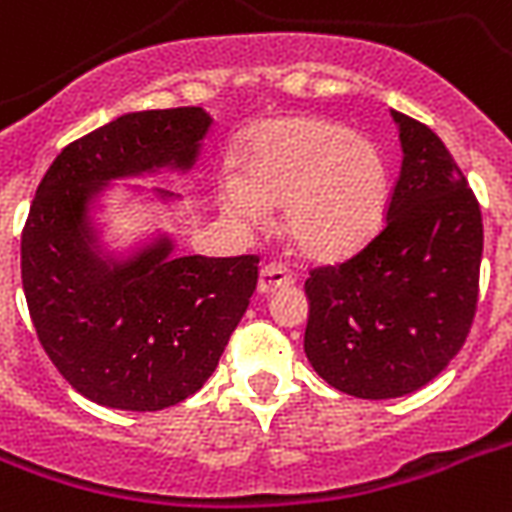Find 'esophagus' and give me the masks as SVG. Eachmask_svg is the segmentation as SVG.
<instances>
[{
  "instance_id": "34e87169",
  "label": "esophagus",
  "mask_w": 512,
  "mask_h": 512,
  "mask_svg": "<svg viewBox=\"0 0 512 512\" xmlns=\"http://www.w3.org/2000/svg\"><path fill=\"white\" fill-rule=\"evenodd\" d=\"M292 284V273L282 265H265L263 271H260V279H257V292L260 295H273L276 290H282V287H290Z\"/></svg>"
}]
</instances>
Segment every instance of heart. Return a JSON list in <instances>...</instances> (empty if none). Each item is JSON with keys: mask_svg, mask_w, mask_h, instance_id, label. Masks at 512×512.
Instances as JSON below:
<instances>
[{"mask_svg": "<svg viewBox=\"0 0 512 512\" xmlns=\"http://www.w3.org/2000/svg\"><path fill=\"white\" fill-rule=\"evenodd\" d=\"M220 206L241 225H263L282 209V228L300 255L335 263L376 236L389 206V169L370 142L322 117L268 120L247 136L239 179L220 185Z\"/></svg>", "mask_w": 512, "mask_h": 512, "instance_id": "1", "label": "heart"}]
</instances>
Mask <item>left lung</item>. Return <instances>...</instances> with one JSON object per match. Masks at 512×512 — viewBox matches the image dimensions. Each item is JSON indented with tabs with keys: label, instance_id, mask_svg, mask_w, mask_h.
<instances>
[{
	"label": "left lung",
	"instance_id": "1",
	"mask_svg": "<svg viewBox=\"0 0 512 512\" xmlns=\"http://www.w3.org/2000/svg\"><path fill=\"white\" fill-rule=\"evenodd\" d=\"M403 166L386 225L360 255L311 271L303 349L338 392L411 395L462 349L478 306L483 222L438 134L392 109Z\"/></svg>",
	"mask_w": 512,
	"mask_h": 512
}]
</instances>
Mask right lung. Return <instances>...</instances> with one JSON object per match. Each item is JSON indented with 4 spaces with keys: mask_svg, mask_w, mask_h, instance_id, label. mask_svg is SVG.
<instances>
[{
    "mask_svg": "<svg viewBox=\"0 0 512 512\" xmlns=\"http://www.w3.org/2000/svg\"><path fill=\"white\" fill-rule=\"evenodd\" d=\"M212 123L201 107L128 112L69 144L37 187L21 236L31 322L58 373L104 408L163 411L198 392L257 287L255 255L179 257L158 222L126 247L107 239L115 182L193 174ZM123 193L152 220L182 201Z\"/></svg>",
    "mask_w": 512,
    "mask_h": 512,
    "instance_id": "1",
    "label": "right lung"
}]
</instances>
